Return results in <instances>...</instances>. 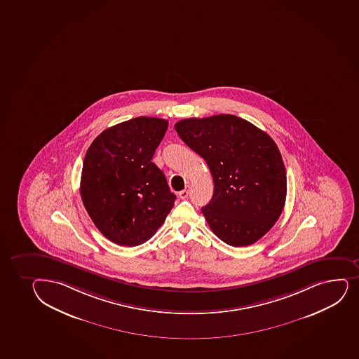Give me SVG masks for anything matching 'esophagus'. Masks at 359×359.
<instances>
[{"instance_id": "34e87169", "label": "esophagus", "mask_w": 359, "mask_h": 359, "mask_svg": "<svg viewBox=\"0 0 359 359\" xmlns=\"http://www.w3.org/2000/svg\"><path fill=\"white\" fill-rule=\"evenodd\" d=\"M189 189H187V187H186L185 189H182V191H180V192H179V198H180V199H186V198L189 197Z\"/></svg>"}]
</instances>
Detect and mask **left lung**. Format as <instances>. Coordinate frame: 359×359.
Listing matches in <instances>:
<instances>
[{
    "label": "left lung",
    "mask_w": 359,
    "mask_h": 359,
    "mask_svg": "<svg viewBox=\"0 0 359 359\" xmlns=\"http://www.w3.org/2000/svg\"><path fill=\"white\" fill-rule=\"evenodd\" d=\"M174 128L212 174V199L201 212L213 233L232 247L257 242L285 208L287 177L274 140L228 114L186 118Z\"/></svg>",
    "instance_id": "1"
}]
</instances>
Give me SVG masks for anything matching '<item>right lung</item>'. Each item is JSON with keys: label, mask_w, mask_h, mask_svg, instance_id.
I'll use <instances>...</instances> for the list:
<instances>
[{"label": "right lung", "mask_w": 359, "mask_h": 359, "mask_svg": "<svg viewBox=\"0 0 359 359\" xmlns=\"http://www.w3.org/2000/svg\"><path fill=\"white\" fill-rule=\"evenodd\" d=\"M168 121L140 116L105 129L93 140L81 170V197L109 241L135 247L151 238L177 199L151 162Z\"/></svg>", "instance_id": "obj_1"}]
</instances>
